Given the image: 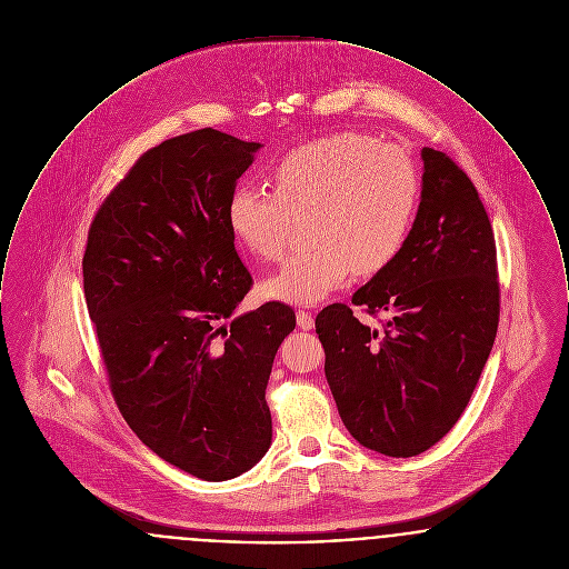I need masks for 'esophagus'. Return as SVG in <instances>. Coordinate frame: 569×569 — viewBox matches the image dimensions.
Segmentation results:
<instances>
[{
	"label": "esophagus",
	"mask_w": 569,
	"mask_h": 569,
	"mask_svg": "<svg viewBox=\"0 0 569 569\" xmlns=\"http://www.w3.org/2000/svg\"><path fill=\"white\" fill-rule=\"evenodd\" d=\"M298 328L299 329H312L315 328V317L306 310H299L298 312Z\"/></svg>",
	"instance_id": "34e87169"
}]
</instances>
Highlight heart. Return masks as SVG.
Masks as SVG:
<instances>
[{
	"label": "heart",
	"instance_id": "heart-1",
	"mask_svg": "<svg viewBox=\"0 0 569 569\" xmlns=\"http://www.w3.org/2000/svg\"><path fill=\"white\" fill-rule=\"evenodd\" d=\"M419 194L418 164L409 153L361 132H338L287 153L271 171V192L238 186L227 224L254 257L276 261L293 218L308 216L312 243L261 284L266 298L308 306L353 271L386 270L409 240Z\"/></svg>",
	"mask_w": 569,
	"mask_h": 569
}]
</instances>
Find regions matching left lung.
Returning <instances> with one entry per match:
<instances>
[{
	"label": "left lung",
	"mask_w": 569,
	"mask_h": 569,
	"mask_svg": "<svg viewBox=\"0 0 569 569\" xmlns=\"http://www.w3.org/2000/svg\"><path fill=\"white\" fill-rule=\"evenodd\" d=\"M419 208L400 254L347 303L317 315L326 377L342 423L363 448L409 458L462 416L499 326L497 248L473 181L443 151L421 150Z\"/></svg>",
	"instance_id": "left-lung-1"
}]
</instances>
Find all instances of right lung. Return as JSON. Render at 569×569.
<instances>
[{"instance_id": "1", "label": "right lung", "mask_w": 569, "mask_h": 569, "mask_svg": "<svg viewBox=\"0 0 569 569\" xmlns=\"http://www.w3.org/2000/svg\"><path fill=\"white\" fill-rule=\"evenodd\" d=\"M261 143L203 128L146 151L96 213L83 257L90 319L121 416L181 471L224 481L271 446V363L296 329L250 291L227 203Z\"/></svg>"}]
</instances>
